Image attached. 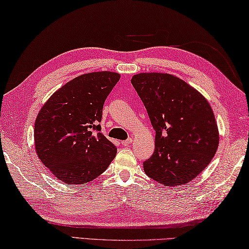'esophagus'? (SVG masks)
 Here are the masks:
<instances>
[{
    "instance_id": "esophagus-1",
    "label": "esophagus",
    "mask_w": 249,
    "mask_h": 249,
    "mask_svg": "<svg viewBox=\"0 0 249 249\" xmlns=\"http://www.w3.org/2000/svg\"><path fill=\"white\" fill-rule=\"evenodd\" d=\"M131 143H132V139H131V138L126 139L124 141H121V144H123L124 146H128V145H130Z\"/></svg>"
}]
</instances>
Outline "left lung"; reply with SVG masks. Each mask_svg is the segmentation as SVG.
I'll list each match as a JSON object with an SVG mask.
<instances>
[{
  "label": "left lung",
  "instance_id": "obj_1",
  "mask_svg": "<svg viewBox=\"0 0 249 249\" xmlns=\"http://www.w3.org/2000/svg\"><path fill=\"white\" fill-rule=\"evenodd\" d=\"M131 83L156 131L155 151L143 162L145 173L166 186L186 184L217 152L219 131L212 107L173 74L142 72L134 74Z\"/></svg>",
  "mask_w": 249,
  "mask_h": 249
}]
</instances>
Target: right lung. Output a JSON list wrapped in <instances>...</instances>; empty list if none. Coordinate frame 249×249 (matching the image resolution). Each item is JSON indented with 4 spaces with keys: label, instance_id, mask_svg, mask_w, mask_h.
Listing matches in <instances>:
<instances>
[{
    "label": "right lung",
    "instance_id": "right-lung-1",
    "mask_svg": "<svg viewBox=\"0 0 249 249\" xmlns=\"http://www.w3.org/2000/svg\"><path fill=\"white\" fill-rule=\"evenodd\" d=\"M120 74L98 71L67 82L42 106L35 145L43 165L66 184H83L102 175L117 147L101 133L104 102Z\"/></svg>",
    "mask_w": 249,
    "mask_h": 249
}]
</instances>
